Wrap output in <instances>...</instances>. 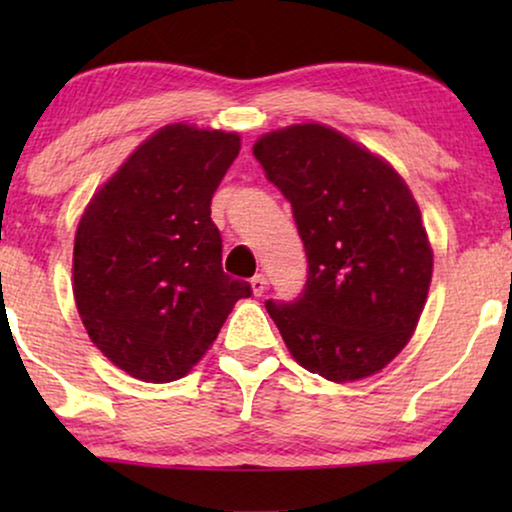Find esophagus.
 <instances>
[{"mask_svg": "<svg viewBox=\"0 0 512 512\" xmlns=\"http://www.w3.org/2000/svg\"><path fill=\"white\" fill-rule=\"evenodd\" d=\"M251 291H254V296H263L265 293V277L263 275L251 277Z\"/></svg>", "mask_w": 512, "mask_h": 512, "instance_id": "1", "label": "esophagus"}]
</instances>
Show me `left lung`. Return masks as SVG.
Listing matches in <instances>:
<instances>
[{"label":"left lung","mask_w":512,"mask_h":512,"mask_svg":"<svg viewBox=\"0 0 512 512\" xmlns=\"http://www.w3.org/2000/svg\"><path fill=\"white\" fill-rule=\"evenodd\" d=\"M254 156L291 202L307 256L303 293L265 310L310 373L331 382L377 373L415 333L433 272L408 184L319 123L268 132Z\"/></svg>","instance_id":"8db88e82"}]
</instances>
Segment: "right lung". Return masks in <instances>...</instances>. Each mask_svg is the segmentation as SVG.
I'll list each match as a JSON object with an SVG mask.
<instances>
[{
  "mask_svg": "<svg viewBox=\"0 0 512 512\" xmlns=\"http://www.w3.org/2000/svg\"><path fill=\"white\" fill-rule=\"evenodd\" d=\"M235 132L160 128L93 195L74 240V298L95 347L144 382L198 363L251 286L221 268L212 195Z\"/></svg>",
  "mask_w": 512,
  "mask_h": 512,
  "instance_id": "obj_1",
  "label": "right lung"
}]
</instances>
